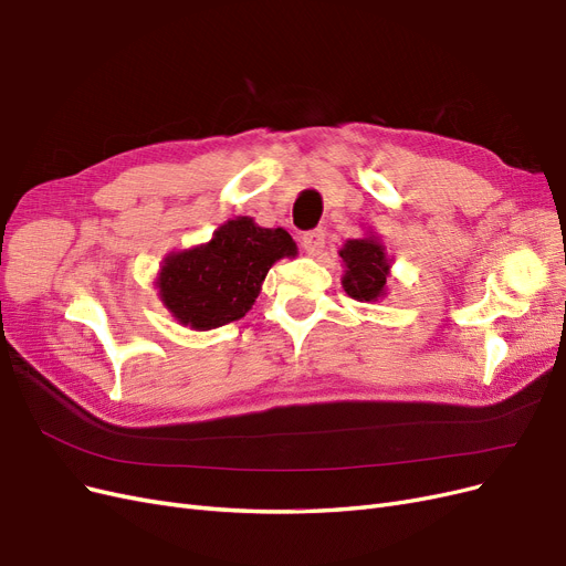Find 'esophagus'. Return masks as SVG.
<instances>
[{"instance_id": "esophagus-1", "label": "esophagus", "mask_w": 566, "mask_h": 566, "mask_svg": "<svg viewBox=\"0 0 566 566\" xmlns=\"http://www.w3.org/2000/svg\"><path fill=\"white\" fill-rule=\"evenodd\" d=\"M301 244H303L307 254H317V251H322V247H324V230L322 228L307 230V233L301 240Z\"/></svg>"}]
</instances>
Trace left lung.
I'll return each mask as SVG.
<instances>
[{"instance_id":"obj_1","label":"left lung","mask_w":566,"mask_h":566,"mask_svg":"<svg viewBox=\"0 0 566 566\" xmlns=\"http://www.w3.org/2000/svg\"><path fill=\"white\" fill-rule=\"evenodd\" d=\"M338 256L343 261V289L359 303H378L387 296V277L394 259L387 256V247L373 230L364 238L347 240Z\"/></svg>"}]
</instances>
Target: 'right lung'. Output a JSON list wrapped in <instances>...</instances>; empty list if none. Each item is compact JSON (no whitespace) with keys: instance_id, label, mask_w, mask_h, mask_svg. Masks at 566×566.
<instances>
[{"instance_id":"1","label":"right lung","mask_w":566,"mask_h":566,"mask_svg":"<svg viewBox=\"0 0 566 566\" xmlns=\"http://www.w3.org/2000/svg\"><path fill=\"white\" fill-rule=\"evenodd\" d=\"M296 254L298 247L284 228L235 217L221 223L209 242L170 251L154 286L177 324L212 331L242 319L256 303L268 270Z\"/></svg>"}]
</instances>
